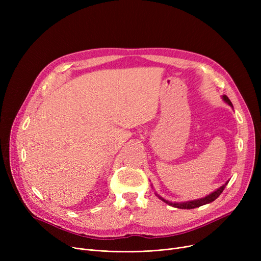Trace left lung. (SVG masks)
Here are the masks:
<instances>
[{"mask_svg": "<svg viewBox=\"0 0 261 261\" xmlns=\"http://www.w3.org/2000/svg\"><path fill=\"white\" fill-rule=\"evenodd\" d=\"M222 97H223V100H224L227 105H229L230 107H232V103L230 102V100L228 99L227 96L223 95ZM227 183H228V182H226V183H225L224 185H222L220 188H218L217 190H215V191H214V193H212L211 195H208V196H206V197L201 198V199H198V200L187 201V202H179V203H176V202H169V201H167V200H165V199H163L162 197H160V196H158V195H156V196H158L162 201H164L165 203H167L168 205H170V206H172V207L182 208V210H191V208L200 207V206H202V205L208 204V203H211V202L215 201L219 196H220V195L222 194V191L224 190V188H225V186L227 185Z\"/></svg>", "mask_w": 261, "mask_h": 261, "instance_id": "1", "label": "left lung"}]
</instances>
